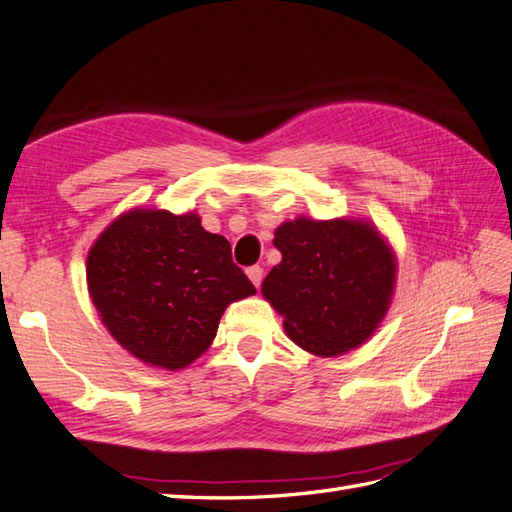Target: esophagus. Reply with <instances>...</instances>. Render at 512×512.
Returning a JSON list of instances; mask_svg holds the SVG:
<instances>
[{"instance_id":"1","label":"esophagus","mask_w":512,"mask_h":512,"mask_svg":"<svg viewBox=\"0 0 512 512\" xmlns=\"http://www.w3.org/2000/svg\"><path fill=\"white\" fill-rule=\"evenodd\" d=\"M247 276H249V280H252L254 283V287L258 289L260 287V283H263V267H258V265H254V267H249L247 269Z\"/></svg>"}]
</instances>
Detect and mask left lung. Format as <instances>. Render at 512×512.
<instances>
[{"label": "left lung", "mask_w": 512, "mask_h": 512, "mask_svg": "<svg viewBox=\"0 0 512 512\" xmlns=\"http://www.w3.org/2000/svg\"><path fill=\"white\" fill-rule=\"evenodd\" d=\"M283 260L263 280V298L283 316L289 340L320 358L367 342L387 316L398 258L367 218L298 216L276 227Z\"/></svg>", "instance_id": "1"}]
</instances>
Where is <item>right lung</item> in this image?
<instances>
[{
	"label": "right lung",
	"instance_id": "1",
	"mask_svg": "<svg viewBox=\"0 0 512 512\" xmlns=\"http://www.w3.org/2000/svg\"><path fill=\"white\" fill-rule=\"evenodd\" d=\"M86 283L110 336L165 371L201 358L225 309L256 294L225 236L205 232L196 212L154 207H134L103 229L88 249Z\"/></svg>",
	"mask_w": 512,
	"mask_h": 512
}]
</instances>
